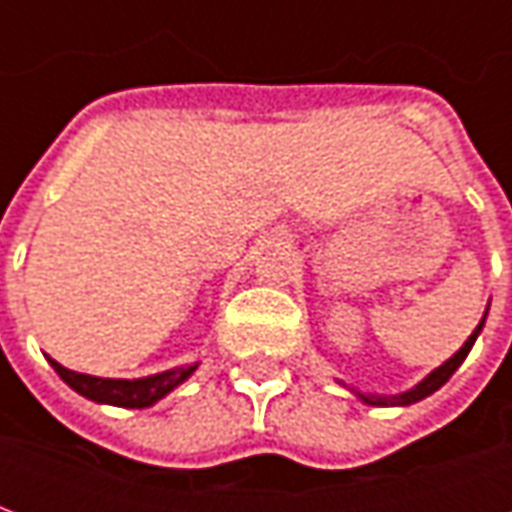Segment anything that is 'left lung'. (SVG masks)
<instances>
[{"mask_svg":"<svg viewBox=\"0 0 512 512\" xmlns=\"http://www.w3.org/2000/svg\"><path fill=\"white\" fill-rule=\"evenodd\" d=\"M485 315H488V307H485ZM485 315L483 321L477 323V329H474L472 334H469V340L455 351V354L444 362V365H439L433 373H428V376L422 378L417 386H411V389H406V392H400V395H365V392H359V389H351L362 403H367V406H411V403H419V400H425L428 395H433L436 389H441V386L450 381V376L458 370V367L463 365V359L469 356V351H472L474 340L480 337V332H483L485 326ZM345 386V384H343Z\"/></svg>","mask_w":512,"mask_h":512,"instance_id":"8db88e82","label":"left lung"}]
</instances>
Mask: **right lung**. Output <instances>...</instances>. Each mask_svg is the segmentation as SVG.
Masks as SVG:
<instances>
[{
	"label": "right lung",
	"instance_id": "1",
	"mask_svg": "<svg viewBox=\"0 0 512 512\" xmlns=\"http://www.w3.org/2000/svg\"><path fill=\"white\" fill-rule=\"evenodd\" d=\"M51 367L57 370V376L71 386L73 392H79L87 400L95 403H106V406H120V408H147L158 403L161 397H167L175 386H180L186 378L200 367V362L183 367H172L164 373L145 378H98L87 376V373H76L62 367L60 362L49 359Z\"/></svg>",
	"mask_w": 512,
	"mask_h": 512
}]
</instances>
